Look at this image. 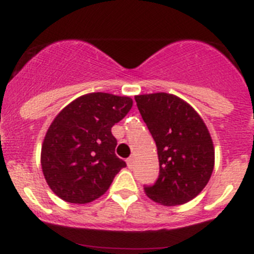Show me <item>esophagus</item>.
Instances as JSON below:
<instances>
[{
	"instance_id": "1",
	"label": "esophagus",
	"mask_w": 254,
	"mask_h": 254,
	"mask_svg": "<svg viewBox=\"0 0 254 254\" xmlns=\"http://www.w3.org/2000/svg\"><path fill=\"white\" fill-rule=\"evenodd\" d=\"M127 167H129V168H131L132 164H134V158H132V157H129V158L127 159Z\"/></svg>"
}]
</instances>
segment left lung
Returning a JSON list of instances; mask_svg holds the SVG:
<instances>
[{
  "instance_id": "1",
  "label": "left lung",
  "mask_w": 254,
  "mask_h": 254,
  "mask_svg": "<svg viewBox=\"0 0 254 254\" xmlns=\"http://www.w3.org/2000/svg\"><path fill=\"white\" fill-rule=\"evenodd\" d=\"M135 101L159 159L158 178L152 186H144V191L164 206L192 200L209 182L215 162L204 120L186 101L171 93L138 95Z\"/></svg>"
}]
</instances>
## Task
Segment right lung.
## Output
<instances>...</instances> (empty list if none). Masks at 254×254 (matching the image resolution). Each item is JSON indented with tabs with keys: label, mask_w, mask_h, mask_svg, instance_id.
I'll return each instance as SVG.
<instances>
[{
	"label": "right lung",
	"mask_w": 254,
	"mask_h": 254,
	"mask_svg": "<svg viewBox=\"0 0 254 254\" xmlns=\"http://www.w3.org/2000/svg\"><path fill=\"white\" fill-rule=\"evenodd\" d=\"M132 106L127 96L93 92L63 109L50 124L42 145V170L57 196L72 204H87L106 192L119 171L111 127Z\"/></svg>",
	"instance_id": "add662e5"
}]
</instances>
